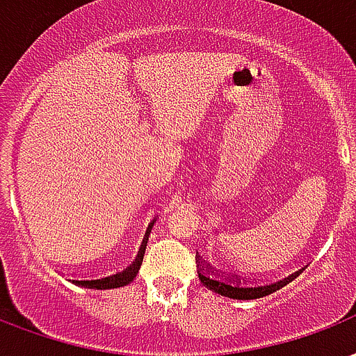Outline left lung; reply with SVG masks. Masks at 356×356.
<instances>
[{
    "label": "left lung",
    "mask_w": 356,
    "mask_h": 356,
    "mask_svg": "<svg viewBox=\"0 0 356 356\" xmlns=\"http://www.w3.org/2000/svg\"><path fill=\"white\" fill-rule=\"evenodd\" d=\"M300 272L292 273L289 277L279 279L275 283H260V285H247L241 283V279L238 275H226V273L213 272L211 266H205V262L198 257V277L207 289H211L220 296H228L234 300H254L268 296L272 292L279 291L281 286H285L286 283H291L292 279H296ZM245 281V279H243Z\"/></svg>",
    "instance_id": "1"
}]
</instances>
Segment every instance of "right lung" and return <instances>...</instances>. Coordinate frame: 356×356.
Masks as SVG:
<instances>
[{"label":"right lung","mask_w":356,"mask_h":356,"mask_svg":"<svg viewBox=\"0 0 356 356\" xmlns=\"http://www.w3.org/2000/svg\"><path fill=\"white\" fill-rule=\"evenodd\" d=\"M147 239H143L141 243V249H139L138 257L136 260L131 262L128 268L120 270V272L113 273V275H107V277H97V279H73L75 285L81 286H88V289H117V286H124L128 283H131L136 275H138L139 268H141V262H143V254H145V247H147Z\"/></svg>","instance_id":"right-lung-1"}]
</instances>
